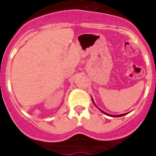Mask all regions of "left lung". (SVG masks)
I'll return each instance as SVG.
<instances>
[{
    "label": "left lung",
    "mask_w": 156,
    "mask_h": 156,
    "mask_svg": "<svg viewBox=\"0 0 156 156\" xmlns=\"http://www.w3.org/2000/svg\"><path fill=\"white\" fill-rule=\"evenodd\" d=\"M92 101H93V100H92ZM93 103H94V101H93ZM100 110H101V109H100ZM101 112L104 113V114H106V115H109V116H111V117H121V116H124V115H125V114H120V115H110V114H107V113H105V112H104V111H103L102 110H101Z\"/></svg>",
    "instance_id": "1"
}]
</instances>
